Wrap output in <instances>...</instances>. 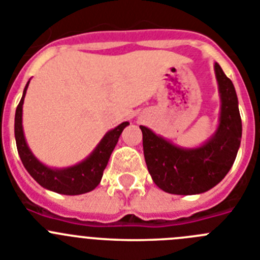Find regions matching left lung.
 <instances>
[{
    "label": "left lung",
    "mask_w": 260,
    "mask_h": 260,
    "mask_svg": "<svg viewBox=\"0 0 260 260\" xmlns=\"http://www.w3.org/2000/svg\"><path fill=\"white\" fill-rule=\"evenodd\" d=\"M215 75L221 100L219 126L202 146L183 148L139 126L147 168L162 191L176 195L208 191L226 176L236 160L242 137L237 93L217 62Z\"/></svg>",
    "instance_id": "obj_1"
}]
</instances>
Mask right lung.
Wrapping results in <instances>:
<instances>
[{"mask_svg":"<svg viewBox=\"0 0 260 260\" xmlns=\"http://www.w3.org/2000/svg\"><path fill=\"white\" fill-rule=\"evenodd\" d=\"M28 84L29 80L24 87L23 96L17 107L15 123H14L18 153H19L23 165L39 185L50 191L63 195H79L92 191L102 181L103 172L109 161L110 155L118 142L119 135L123 132V128L128 125V122H122L117 127L109 130L103 137L100 143L95 147V150L89 153L83 161L68 168H50L35 157L24 138L22 114L23 103H24V96H26Z\"/></svg>","mask_w":260,"mask_h":260,"instance_id":"obj_1","label":"right lung"}]
</instances>
